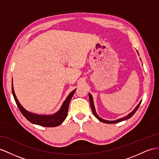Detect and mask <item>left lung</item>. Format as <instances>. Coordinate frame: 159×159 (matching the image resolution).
<instances>
[{
  "label": "left lung",
  "mask_w": 159,
  "mask_h": 159,
  "mask_svg": "<svg viewBox=\"0 0 159 159\" xmlns=\"http://www.w3.org/2000/svg\"><path fill=\"white\" fill-rule=\"evenodd\" d=\"M89 101H90V104H91V109H92V111H93V115H94V116H95L96 118L98 119L100 121L103 122V123H105V124H115V123H118V122H120V121H124V120H128V119L130 118V117H131L134 114V113H136V111H137V109H138V107H139L140 105V103H141V102H142V101H140V102L139 103H138V105L136 107V108L134 109V110H133L131 113H129V114H128V116H125V117H121V118L118 119V120H114V121H108V120H103V119H102V118H101V117H99V116L97 115V113H96L94 103H93V97H92V95H91V93H89Z\"/></svg>",
  "instance_id": "obj_1"
}]
</instances>
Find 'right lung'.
I'll return each mask as SVG.
<instances>
[{
	"label": "right lung",
	"instance_id": "right-lung-1",
	"mask_svg": "<svg viewBox=\"0 0 159 159\" xmlns=\"http://www.w3.org/2000/svg\"><path fill=\"white\" fill-rule=\"evenodd\" d=\"M76 89L72 91L68 96L66 97V100L64 101L62 107L60 109V110L53 115H38L35 113H31L27 111L25 108H23L22 105L20 104L19 101L15 95L14 91L13 81H12V93L14 97V99L17 107L20 111L21 112L23 116L25 118L30 121L31 123L36 125H39L43 127H56L62 124V122L66 118L68 115L69 103L72 99L73 95L75 94Z\"/></svg>",
	"mask_w": 159,
	"mask_h": 159
}]
</instances>
